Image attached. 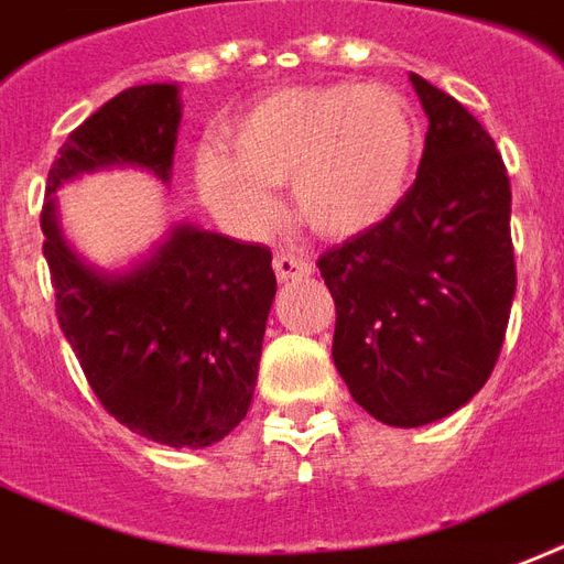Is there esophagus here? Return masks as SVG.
<instances>
[{
  "mask_svg": "<svg viewBox=\"0 0 564 564\" xmlns=\"http://www.w3.org/2000/svg\"><path fill=\"white\" fill-rule=\"evenodd\" d=\"M311 272L313 265L304 257H299V253H274V274H278V281H295V278H307Z\"/></svg>",
  "mask_w": 564,
  "mask_h": 564,
  "instance_id": "1",
  "label": "esophagus"
}]
</instances>
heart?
<instances>
[{
    "instance_id": "b5f03b06",
    "label": "heart",
    "mask_w": 564,
    "mask_h": 564,
    "mask_svg": "<svg viewBox=\"0 0 564 564\" xmlns=\"http://www.w3.org/2000/svg\"><path fill=\"white\" fill-rule=\"evenodd\" d=\"M420 150L414 106L390 85L283 88L227 129L225 156H200L197 183L248 227L272 221V186L290 183L301 225L339 239L381 225L402 204Z\"/></svg>"
}]
</instances>
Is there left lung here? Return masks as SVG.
<instances>
[{"label": "left lung", "mask_w": 564, "mask_h": 564, "mask_svg": "<svg viewBox=\"0 0 564 564\" xmlns=\"http://www.w3.org/2000/svg\"><path fill=\"white\" fill-rule=\"evenodd\" d=\"M429 132L414 186L384 221L319 257L351 399L416 429L467 405L500 358L518 286L500 150L462 102L411 73Z\"/></svg>", "instance_id": "8db88e82"}]
</instances>
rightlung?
I'll list each match as a JSON object with an SVG mask.
<instances>
[{"mask_svg": "<svg viewBox=\"0 0 564 564\" xmlns=\"http://www.w3.org/2000/svg\"><path fill=\"white\" fill-rule=\"evenodd\" d=\"M180 88L156 82L111 97L58 150L41 213L55 313L88 384L129 432L165 446L218 444L242 423L278 281L272 251L174 225L129 272H100L64 242L55 192L111 165L171 180Z\"/></svg>", "mask_w": 564, "mask_h": 564, "instance_id": "obj_1", "label": "right lung"}]
</instances>
